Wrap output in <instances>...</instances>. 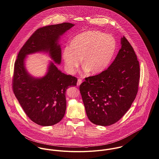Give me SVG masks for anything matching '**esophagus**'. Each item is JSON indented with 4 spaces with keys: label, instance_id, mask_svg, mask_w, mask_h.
<instances>
[{
    "label": "esophagus",
    "instance_id": "esophagus-1",
    "mask_svg": "<svg viewBox=\"0 0 159 159\" xmlns=\"http://www.w3.org/2000/svg\"><path fill=\"white\" fill-rule=\"evenodd\" d=\"M82 80L81 79H79L78 80H77V85L79 86L81 84H82Z\"/></svg>",
    "mask_w": 159,
    "mask_h": 159
}]
</instances>
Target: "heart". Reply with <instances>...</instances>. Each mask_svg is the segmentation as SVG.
Returning a JSON list of instances; mask_svg holds the SVG:
<instances>
[{"label": "heart", "instance_id": "b5f03b06", "mask_svg": "<svg viewBox=\"0 0 159 159\" xmlns=\"http://www.w3.org/2000/svg\"><path fill=\"white\" fill-rule=\"evenodd\" d=\"M116 49L114 38L99 31H87L75 37L63 50L62 57L66 70L75 73L82 57L85 71L91 74L103 71L110 65Z\"/></svg>", "mask_w": 159, "mask_h": 159}]
</instances>
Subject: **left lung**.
Masks as SVG:
<instances>
[{"instance_id": "8db88e82", "label": "left lung", "mask_w": 159, "mask_h": 159, "mask_svg": "<svg viewBox=\"0 0 159 159\" xmlns=\"http://www.w3.org/2000/svg\"><path fill=\"white\" fill-rule=\"evenodd\" d=\"M121 48L107 70L86 77L80 92L89 120L109 126L119 121L129 110L137 94L140 66L128 40L121 38Z\"/></svg>"}]
</instances>
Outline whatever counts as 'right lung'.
Here are the masks:
<instances>
[{"label": "right lung", "mask_w": 159, "mask_h": 159, "mask_svg": "<svg viewBox=\"0 0 159 159\" xmlns=\"http://www.w3.org/2000/svg\"><path fill=\"white\" fill-rule=\"evenodd\" d=\"M74 24L65 22L37 29L20 49L14 63L13 92L27 116L39 125L48 126L59 122L64 117L66 89L76 86L77 79L61 73L52 61L47 73L35 78L28 73L25 65L27 55L45 52L56 63L61 62L59 39Z\"/></svg>", "instance_id": "obj_1"}]
</instances>
